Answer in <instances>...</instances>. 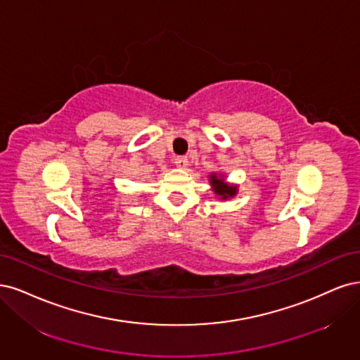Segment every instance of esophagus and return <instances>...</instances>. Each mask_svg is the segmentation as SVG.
Wrapping results in <instances>:
<instances>
[{
    "mask_svg": "<svg viewBox=\"0 0 360 360\" xmlns=\"http://www.w3.org/2000/svg\"><path fill=\"white\" fill-rule=\"evenodd\" d=\"M175 165H176L178 167H181V169H185V167L188 166V158L185 157V155H179V157L175 158Z\"/></svg>",
    "mask_w": 360,
    "mask_h": 360,
    "instance_id": "1",
    "label": "esophagus"
}]
</instances>
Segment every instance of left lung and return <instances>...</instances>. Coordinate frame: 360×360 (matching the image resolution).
I'll list each match as a JSON object with an SVG mask.
<instances>
[{
  "mask_svg": "<svg viewBox=\"0 0 360 360\" xmlns=\"http://www.w3.org/2000/svg\"><path fill=\"white\" fill-rule=\"evenodd\" d=\"M211 184L214 185V191L221 195L223 199H229V197H233L236 194V187H230V185L224 184V179L218 178L217 175L211 176Z\"/></svg>",
  "mask_w": 360,
  "mask_h": 360,
  "instance_id": "1",
  "label": "left lung"
}]
</instances>
